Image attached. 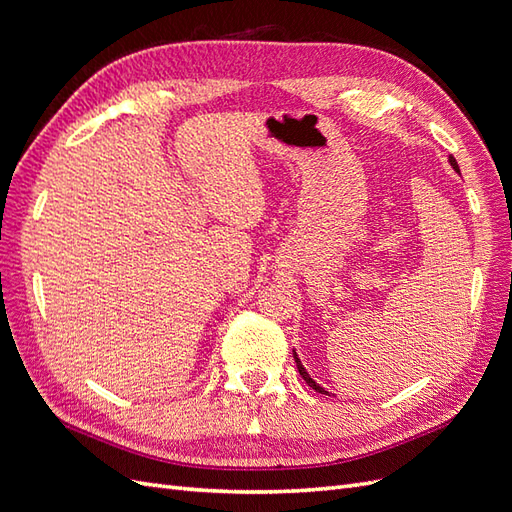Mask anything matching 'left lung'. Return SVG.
I'll use <instances>...</instances> for the list:
<instances>
[{
    "label": "left lung",
    "mask_w": 512,
    "mask_h": 512,
    "mask_svg": "<svg viewBox=\"0 0 512 512\" xmlns=\"http://www.w3.org/2000/svg\"><path fill=\"white\" fill-rule=\"evenodd\" d=\"M448 162H451V166H453V168L457 170V173H459V164H457V160H455L453 156H451V158H448ZM292 354H294V363H297V369H299V374H301V378H303V380H305V382H307L309 386H312V389H314V391H318V393H322V395H329V391H324L320 384H316V382H314L312 378H309V374H307V371H305V367H303V365H301V361H299V356H297V352H294V350H292Z\"/></svg>",
    "instance_id": "1"
}]
</instances>
